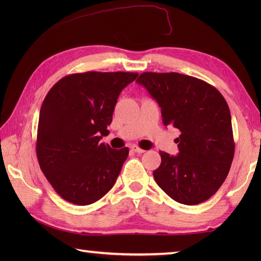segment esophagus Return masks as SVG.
Listing matches in <instances>:
<instances>
[{
	"instance_id": "34e87169",
	"label": "esophagus",
	"mask_w": 261,
	"mask_h": 261,
	"mask_svg": "<svg viewBox=\"0 0 261 261\" xmlns=\"http://www.w3.org/2000/svg\"><path fill=\"white\" fill-rule=\"evenodd\" d=\"M131 150H134L135 152H138V153L145 152V150H143V149H141L140 147H138V146H131Z\"/></svg>"
}]
</instances>
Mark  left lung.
Segmentation results:
<instances>
[{
  "label": "left lung",
  "mask_w": 261,
  "mask_h": 261,
  "mask_svg": "<svg viewBox=\"0 0 261 261\" xmlns=\"http://www.w3.org/2000/svg\"><path fill=\"white\" fill-rule=\"evenodd\" d=\"M136 82L159 104L164 124L180 131L175 140L179 153L159 151L154 180L178 203L207 201L223 184L234 156L228 103L214 86L193 76L146 71Z\"/></svg>",
  "instance_id": "left-lung-1"
}]
</instances>
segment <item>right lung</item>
<instances>
[{
	"label": "right lung",
	"instance_id": "1",
	"mask_svg": "<svg viewBox=\"0 0 261 261\" xmlns=\"http://www.w3.org/2000/svg\"><path fill=\"white\" fill-rule=\"evenodd\" d=\"M138 77L125 71H86L63 77L39 115L36 151L43 175L65 201L90 205L115 184L129 148L99 142L109 135L122 90Z\"/></svg>",
	"mask_w": 261,
	"mask_h": 261
}]
</instances>
